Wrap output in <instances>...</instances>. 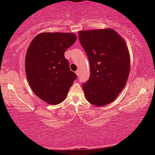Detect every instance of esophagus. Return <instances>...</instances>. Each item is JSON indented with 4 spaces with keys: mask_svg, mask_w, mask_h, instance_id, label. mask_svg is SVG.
I'll list each match as a JSON object with an SVG mask.
<instances>
[{
    "mask_svg": "<svg viewBox=\"0 0 155 155\" xmlns=\"http://www.w3.org/2000/svg\"><path fill=\"white\" fill-rule=\"evenodd\" d=\"M76 75L79 76L80 75V70H77V71H76Z\"/></svg>",
    "mask_w": 155,
    "mask_h": 155,
    "instance_id": "esophagus-1",
    "label": "esophagus"
}]
</instances>
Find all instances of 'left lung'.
<instances>
[{
    "mask_svg": "<svg viewBox=\"0 0 155 155\" xmlns=\"http://www.w3.org/2000/svg\"><path fill=\"white\" fill-rule=\"evenodd\" d=\"M79 39L90 66V78L82 84L86 99L97 106L110 104L128 79L130 60L125 41L110 28L81 31Z\"/></svg>",
    "mask_w": 155,
    "mask_h": 155,
    "instance_id": "obj_1",
    "label": "left lung"
}]
</instances>
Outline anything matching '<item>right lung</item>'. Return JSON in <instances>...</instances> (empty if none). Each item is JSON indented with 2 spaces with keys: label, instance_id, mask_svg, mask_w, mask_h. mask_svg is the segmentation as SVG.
<instances>
[{
  "label": "right lung",
  "instance_id": "obj_1",
  "mask_svg": "<svg viewBox=\"0 0 155 155\" xmlns=\"http://www.w3.org/2000/svg\"><path fill=\"white\" fill-rule=\"evenodd\" d=\"M76 40L74 33H42L28 47L25 64L27 79L33 92L49 104L63 102L77 78L64 55Z\"/></svg>",
  "mask_w": 155,
  "mask_h": 155
}]
</instances>
